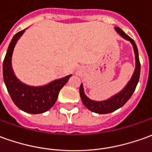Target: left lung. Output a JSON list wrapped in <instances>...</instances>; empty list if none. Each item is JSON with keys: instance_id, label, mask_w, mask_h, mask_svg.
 <instances>
[{"instance_id": "left-lung-1", "label": "left lung", "mask_w": 152, "mask_h": 152, "mask_svg": "<svg viewBox=\"0 0 152 152\" xmlns=\"http://www.w3.org/2000/svg\"><path fill=\"white\" fill-rule=\"evenodd\" d=\"M115 30L116 32L119 34L121 37H123L125 40L129 41L133 46V50L135 53V60H136V68L133 72L132 76L131 77L130 80L127 82V84L125 86L123 89L118 93L115 94L110 98L104 100V101H93L89 97L86 96L85 94L84 87L83 84L81 83L80 86V99L83 102L84 106L90 110L91 111H93L98 114H107L111 113L112 111H115V110L121 108L123 106L126 102L131 98L132 96L133 92L135 91V89L137 87V83L139 81L140 78V72H141V64L139 61V55H138V50L137 46L131 37L127 36L123 31L119 27L115 26Z\"/></svg>"}]
</instances>
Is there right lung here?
<instances>
[{
  "instance_id": "add662e5",
  "label": "right lung",
  "mask_w": 152,
  "mask_h": 152,
  "mask_svg": "<svg viewBox=\"0 0 152 152\" xmlns=\"http://www.w3.org/2000/svg\"><path fill=\"white\" fill-rule=\"evenodd\" d=\"M26 29L13 37L3 61V79L13 102L21 111L31 114H40L50 110L57 100L61 89L72 75L56 79L48 84L33 86L23 83L16 77L12 68V55L15 45Z\"/></svg>"
}]
</instances>
